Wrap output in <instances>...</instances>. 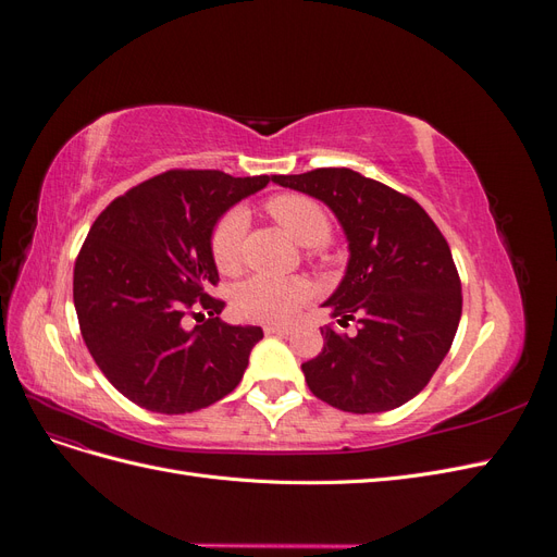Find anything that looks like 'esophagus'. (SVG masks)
<instances>
[{
	"label": "esophagus",
	"instance_id": "obj_1",
	"mask_svg": "<svg viewBox=\"0 0 557 557\" xmlns=\"http://www.w3.org/2000/svg\"><path fill=\"white\" fill-rule=\"evenodd\" d=\"M290 325H264V334H290Z\"/></svg>",
	"mask_w": 557,
	"mask_h": 557
}]
</instances>
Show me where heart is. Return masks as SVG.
<instances>
[{"instance_id": "obj_1", "label": "heart", "mask_w": 557, "mask_h": 557, "mask_svg": "<svg viewBox=\"0 0 557 557\" xmlns=\"http://www.w3.org/2000/svg\"><path fill=\"white\" fill-rule=\"evenodd\" d=\"M278 225L305 248H318L330 239V218L313 199L305 195H278L267 205ZM246 211L230 209L215 223L211 234V256L223 274L239 272L242 267V239L246 230ZM311 297V285L305 278H272L252 276L234 290V311L246 320L258 323H285Z\"/></svg>"}]
</instances>
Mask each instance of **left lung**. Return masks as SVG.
Here are the masks:
<instances>
[{
    "mask_svg": "<svg viewBox=\"0 0 557 557\" xmlns=\"http://www.w3.org/2000/svg\"><path fill=\"white\" fill-rule=\"evenodd\" d=\"M272 181L323 201L348 242L344 278L323 307L339 325L358 320V332L320 327L325 346L301 364L311 393L348 413L401 407L444 362L462 315L444 234L418 201L344 166Z\"/></svg>",
    "mask_w": 557,
    "mask_h": 557,
    "instance_id": "1",
    "label": "left lung"
}]
</instances>
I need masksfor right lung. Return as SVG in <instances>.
<instances>
[{
  "label": "right lung",
  "mask_w": 557,
  "mask_h": 557,
  "mask_svg": "<svg viewBox=\"0 0 557 557\" xmlns=\"http://www.w3.org/2000/svg\"><path fill=\"white\" fill-rule=\"evenodd\" d=\"M269 176L174 170L113 199L92 223L74 267V307L83 342L109 383L156 413H193L239 385L262 327L227 325L211 234L237 201ZM195 304L205 326L185 331Z\"/></svg>",
  "instance_id": "1"
}]
</instances>
